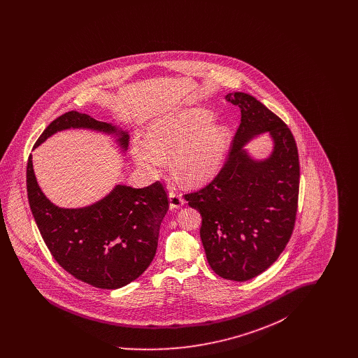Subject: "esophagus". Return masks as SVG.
Segmentation results:
<instances>
[{
  "label": "esophagus",
  "mask_w": 358,
  "mask_h": 358,
  "mask_svg": "<svg viewBox=\"0 0 358 358\" xmlns=\"http://www.w3.org/2000/svg\"><path fill=\"white\" fill-rule=\"evenodd\" d=\"M169 200H171V209L181 208V206L184 205V203H185L184 199H182V196H181L177 190H174V189L169 190Z\"/></svg>",
  "instance_id": "obj_1"
}]
</instances>
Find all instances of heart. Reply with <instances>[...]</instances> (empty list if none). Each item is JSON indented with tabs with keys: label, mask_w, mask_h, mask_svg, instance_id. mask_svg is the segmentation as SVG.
Instances as JSON below:
<instances>
[{
	"label": "heart",
	"mask_w": 358,
	"mask_h": 358,
	"mask_svg": "<svg viewBox=\"0 0 358 358\" xmlns=\"http://www.w3.org/2000/svg\"><path fill=\"white\" fill-rule=\"evenodd\" d=\"M213 113L203 108L184 110L154 122L149 142L139 141L133 155L139 168L158 174L165 168L164 154H173V169L185 182H203L222 166L231 131L213 124Z\"/></svg>",
	"instance_id": "obj_1"
}]
</instances>
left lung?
<instances>
[{
  "instance_id": "8db88e82",
  "label": "left lung",
  "mask_w": 358,
  "mask_h": 358,
  "mask_svg": "<svg viewBox=\"0 0 358 358\" xmlns=\"http://www.w3.org/2000/svg\"><path fill=\"white\" fill-rule=\"evenodd\" d=\"M241 120L217 176L185 194L203 217L200 236L212 270L224 279L244 282L266 271L286 248L294 231L299 194V157L287 124L245 92L225 96ZM268 131L272 155L255 162L242 150L254 136Z\"/></svg>"
}]
</instances>
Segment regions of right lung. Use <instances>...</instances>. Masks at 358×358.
I'll return each instance as SVG.
<instances>
[{
  "mask_svg": "<svg viewBox=\"0 0 358 358\" xmlns=\"http://www.w3.org/2000/svg\"><path fill=\"white\" fill-rule=\"evenodd\" d=\"M71 127L115 133L123 150L127 148V133L75 110L51 122L34 148ZM27 192L34 222L51 255L76 279L98 289H120L136 280L153 262L159 227L169 209L168 193L159 181L142 189L117 185L95 204L64 209L43 194L29 155Z\"/></svg>",
  "mask_w": 358,
  "mask_h": 358,
  "instance_id": "add662e5",
  "label": "right lung"
}]
</instances>
